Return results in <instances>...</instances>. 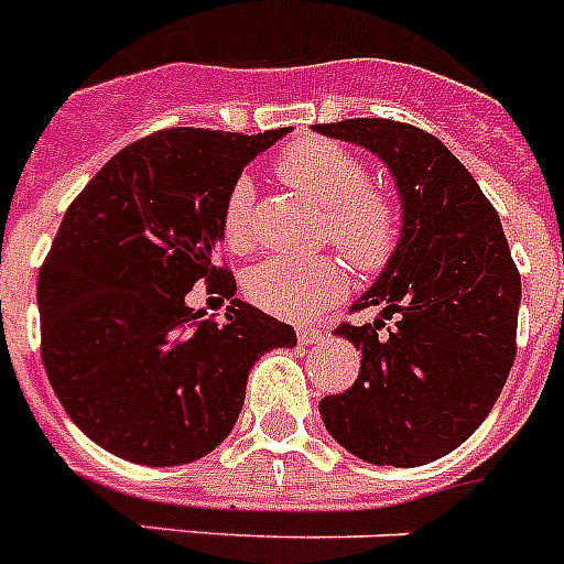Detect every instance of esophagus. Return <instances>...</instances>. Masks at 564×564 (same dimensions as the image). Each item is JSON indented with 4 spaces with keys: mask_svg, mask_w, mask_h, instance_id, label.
Here are the masks:
<instances>
[{
    "mask_svg": "<svg viewBox=\"0 0 564 564\" xmlns=\"http://www.w3.org/2000/svg\"><path fill=\"white\" fill-rule=\"evenodd\" d=\"M324 338H327V333H324L322 327H297V341L301 345H322Z\"/></svg>",
    "mask_w": 564,
    "mask_h": 564,
    "instance_id": "obj_1",
    "label": "esophagus"
}]
</instances>
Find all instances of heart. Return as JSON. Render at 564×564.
Masks as SVG:
<instances>
[{"label": "heart", "mask_w": 564, "mask_h": 564, "mask_svg": "<svg viewBox=\"0 0 564 564\" xmlns=\"http://www.w3.org/2000/svg\"><path fill=\"white\" fill-rule=\"evenodd\" d=\"M278 176L324 208V235L359 272L388 267L400 246V208L368 185V167L336 141L301 139L278 159ZM254 185L240 176L223 205V237L235 251L249 249L254 228ZM347 292V272L336 258L267 260L246 278V295L281 318H310Z\"/></svg>", "instance_id": "obj_1"}]
</instances>
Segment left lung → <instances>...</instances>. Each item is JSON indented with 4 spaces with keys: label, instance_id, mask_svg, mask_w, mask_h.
<instances>
[{
    "label": "left lung",
    "instance_id": "left-lung-1",
    "mask_svg": "<svg viewBox=\"0 0 564 564\" xmlns=\"http://www.w3.org/2000/svg\"><path fill=\"white\" fill-rule=\"evenodd\" d=\"M315 130L377 153L402 199L400 246L354 304L382 313L336 327L361 350L359 379L318 411L336 443L368 464H432L487 420L505 388L521 274L496 208L432 132L388 118ZM386 321L394 322L388 330Z\"/></svg>",
    "mask_w": 564,
    "mask_h": 564
}]
</instances>
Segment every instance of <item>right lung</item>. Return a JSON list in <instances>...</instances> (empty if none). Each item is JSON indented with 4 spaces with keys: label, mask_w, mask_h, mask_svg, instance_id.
<instances>
[{
    "label": "right lung",
    "mask_w": 564,
    "mask_h": 564,
    "mask_svg": "<svg viewBox=\"0 0 564 564\" xmlns=\"http://www.w3.org/2000/svg\"><path fill=\"white\" fill-rule=\"evenodd\" d=\"M171 127L116 153L68 205L40 269L43 365L80 432L144 466L199 460L226 441L246 379L290 324L240 297L226 324L185 295L205 281L231 297L217 267L223 205L242 167L281 139Z\"/></svg>",
    "instance_id": "1"
}]
</instances>
